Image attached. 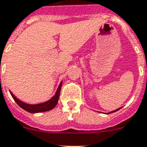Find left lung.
<instances>
[{
	"mask_svg": "<svg viewBox=\"0 0 147 147\" xmlns=\"http://www.w3.org/2000/svg\"><path fill=\"white\" fill-rule=\"evenodd\" d=\"M120 109H121V107H120V108H118V109H117V110H113V111H110V112L107 113V114H109V113H114V112H116V111H117V110H120Z\"/></svg>",
	"mask_w": 147,
	"mask_h": 147,
	"instance_id": "obj_1",
	"label": "left lung"
}]
</instances>
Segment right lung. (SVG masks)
<instances>
[{"label":"right lung","instance_id":"obj_1","mask_svg":"<svg viewBox=\"0 0 147 147\" xmlns=\"http://www.w3.org/2000/svg\"><path fill=\"white\" fill-rule=\"evenodd\" d=\"M62 83H63V81L61 82V84H60V85L58 86L55 94L52 96V98H51L49 100L46 101V102L37 103V104H29V103H24V102H23V101L20 100L18 98H17L11 90H9V91H10L11 95L12 96V97H13V99L14 100L16 103H18V105L20 106L22 109H24V110L27 111V112L31 113L46 112V111H48V110H51L52 109H53L56 107V105L57 104L59 96H60V94H61Z\"/></svg>","mask_w":147,"mask_h":147}]
</instances>
